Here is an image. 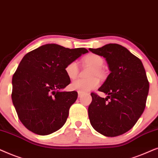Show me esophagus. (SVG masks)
<instances>
[{
  "label": "esophagus",
  "mask_w": 158,
  "mask_h": 158,
  "mask_svg": "<svg viewBox=\"0 0 158 158\" xmlns=\"http://www.w3.org/2000/svg\"><path fill=\"white\" fill-rule=\"evenodd\" d=\"M78 94H79V98H81V92H78Z\"/></svg>",
  "instance_id": "esophagus-1"
}]
</instances>
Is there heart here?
Wrapping results in <instances>:
<instances>
[{
	"label": "heart",
	"mask_w": 158,
	"mask_h": 158,
	"mask_svg": "<svg viewBox=\"0 0 158 158\" xmlns=\"http://www.w3.org/2000/svg\"><path fill=\"white\" fill-rule=\"evenodd\" d=\"M83 61L85 64L89 65L93 67L89 77L94 76V77L90 78L88 79H78L73 81L71 85V87L73 89L80 92L81 93H87L91 90L98 87L100 84L99 79L95 76L99 77H103L104 72L102 70V67L104 64V60L102 57L96 54H89L85 56L83 58ZM66 75L71 79H75L77 77L79 73L77 63L76 61H71L66 65L65 68Z\"/></svg>",
	"instance_id": "obj_1"
}]
</instances>
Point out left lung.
<instances>
[{"mask_svg":"<svg viewBox=\"0 0 158 158\" xmlns=\"http://www.w3.org/2000/svg\"><path fill=\"white\" fill-rule=\"evenodd\" d=\"M89 50L103 56L110 71L98 89L107 98L91 93L92 100L88 108L90 123L106 136L121 135L135 125L146 106L150 86L144 68L139 58L118 44Z\"/></svg>","mask_w":158,"mask_h":158,"instance_id":"left-lung-1","label":"left lung"}]
</instances>
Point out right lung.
I'll list each match as a JSON object with an SVG mask.
<instances>
[{
  "label": "right lung",
  "instance_id": "add662e5",
  "mask_svg": "<svg viewBox=\"0 0 158 158\" xmlns=\"http://www.w3.org/2000/svg\"><path fill=\"white\" fill-rule=\"evenodd\" d=\"M87 52L84 48L46 44L24 56L12 78L11 98L27 129L48 135L64 125L78 97L76 91H60L71 82L65 68Z\"/></svg>",
  "mask_w": 158,
  "mask_h": 158
}]
</instances>
